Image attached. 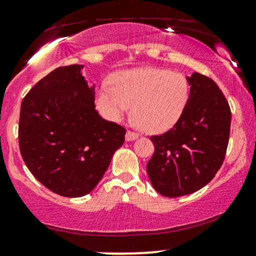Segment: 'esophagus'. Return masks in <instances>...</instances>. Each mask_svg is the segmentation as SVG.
Listing matches in <instances>:
<instances>
[{
	"label": "esophagus",
	"mask_w": 256,
	"mask_h": 256,
	"mask_svg": "<svg viewBox=\"0 0 256 256\" xmlns=\"http://www.w3.org/2000/svg\"><path fill=\"white\" fill-rule=\"evenodd\" d=\"M138 136H140V134H138L137 132H134V131L128 130V132H126V134H125V138H126V140H128V142H131V140H137Z\"/></svg>",
	"instance_id": "obj_1"
}]
</instances>
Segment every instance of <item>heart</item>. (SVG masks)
<instances>
[{"mask_svg":"<svg viewBox=\"0 0 256 256\" xmlns=\"http://www.w3.org/2000/svg\"><path fill=\"white\" fill-rule=\"evenodd\" d=\"M113 88L101 86L96 104L110 120H120L132 106L142 130L161 134L181 118L190 100V84L182 74L161 68H143L116 74Z\"/></svg>","mask_w":256,"mask_h":256,"instance_id":"1","label":"heart"}]
</instances>
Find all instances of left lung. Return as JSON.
<instances>
[{
	"instance_id": "8db88e82",
	"label": "left lung",
	"mask_w": 256,
	"mask_h": 256,
	"mask_svg": "<svg viewBox=\"0 0 256 256\" xmlns=\"http://www.w3.org/2000/svg\"><path fill=\"white\" fill-rule=\"evenodd\" d=\"M186 110L170 130L150 136L155 146L146 172L160 194L176 198L208 184L226 158L232 110L214 80L194 72Z\"/></svg>"
}]
</instances>
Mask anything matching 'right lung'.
Segmentation results:
<instances>
[{"label":"right lung","instance_id":"obj_1","mask_svg":"<svg viewBox=\"0 0 256 256\" xmlns=\"http://www.w3.org/2000/svg\"><path fill=\"white\" fill-rule=\"evenodd\" d=\"M81 66H60L24 98L19 148L24 164L54 193L75 198L94 190L122 146L126 128L101 118Z\"/></svg>","mask_w":256,"mask_h":256}]
</instances>
